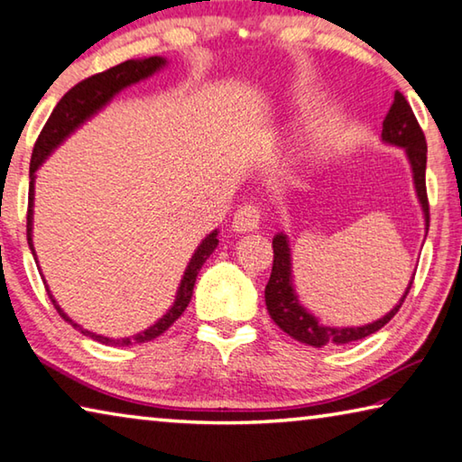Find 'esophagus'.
<instances>
[{"instance_id": "esophagus-1", "label": "esophagus", "mask_w": 462, "mask_h": 462, "mask_svg": "<svg viewBox=\"0 0 462 462\" xmlns=\"http://www.w3.org/2000/svg\"><path fill=\"white\" fill-rule=\"evenodd\" d=\"M260 208L255 207V204H244V207H239L236 210V215H233V231L237 233H245V231H254L258 229L260 225Z\"/></svg>"}]
</instances>
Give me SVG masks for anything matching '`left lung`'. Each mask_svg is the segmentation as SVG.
<instances>
[{
  "label": "left lung",
  "instance_id": "obj_1",
  "mask_svg": "<svg viewBox=\"0 0 462 462\" xmlns=\"http://www.w3.org/2000/svg\"><path fill=\"white\" fill-rule=\"evenodd\" d=\"M383 141L389 145L403 147L407 160L411 165L415 192L423 210V218H426V233L430 226V204H428V192H426V160H428V145L423 131L415 118L410 102L405 100L402 92H395V100H393L387 116L383 120ZM272 247H274V263H272V274L266 284V307L268 313L274 323L286 331L291 337L299 339L302 344L321 347L328 344H347L356 342V339L366 337L374 331L384 328L393 317L402 309L403 300L410 294L413 284V278L410 286H407L403 297L391 311L381 317L379 321H373L362 328H328L315 319L311 313H307L292 289V262H291V247L289 239L282 233L272 239ZM415 276V274H413Z\"/></svg>",
  "mask_w": 462,
  "mask_h": 462
}]
</instances>
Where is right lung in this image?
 Instances as JSON below:
<instances>
[{
  "mask_svg": "<svg viewBox=\"0 0 462 462\" xmlns=\"http://www.w3.org/2000/svg\"><path fill=\"white\" fill-rule=\"evenodd\" d=\"M163 65H165L163 57H149V59H141V60H133V59L125 60V63H120L116 67H110V69H106L102 73H96V75H92V78L79 81L78 86H73L69 92L60 97L59 104L55 106V110L51 112L47 125L42 126L39 139H36V143H34L32 160H30L26 236H28V245H30V249H32L34 260H36V254H34V245H32V207H34V173H36V170H39L42 162L52 153V149L59 147L60 143L69 137L75 128L86 123L89 116H94L97 110L104 108V106L108 104L112 97H115L120 92V89H125L128 86H133V83L149 78V75L160 71ZM217 245H218L217 231H213L210 236L202 239V244L196 247L190 263H188V268L184 272V278H181V282H180L176 300H173L170 311L165 313L155 325H151L149 329L141 331V334L133 336V337L112 339V337L96 336V334H92V331L79 328L78 323H73L69 317L60 311L57 300L52 299L49 286H47V292L51 297V302L57 309V313L63 317L65 321H69L75 329H79L83 336H89L92 339H96V342L106 344V346H131V344L151 342V339L162 336L165 329H170L171 323L176 321L181 313H184V309L188 307V302H190V299H192L196 276H199L202 263L208 260V255L215 252ZM42 281H44V278H42Z\"/></svg>",
  "mask_w": 462,
  "mask_h": 462,
  "instance_id": "1",
  "label": "right lung"
}]
</instances>
